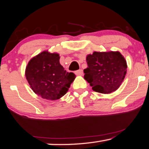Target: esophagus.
<instances>
[{
  "mask_svg": "<svg viewBox=\"0 0 149 149\" xmlns=\"http://www.w3.org/2000/svg\"><path fill=\"white\" fill-rule=\"evenodd\" d=\"M75 74H76L77 75H83V70L79 69L78 70L75 71Z\"/></svg>",
  "mask_w": 149,
  "mask_h": 149,
  "instance_id": "34e87169",
  "label": "esophagus"
}]
</instances>
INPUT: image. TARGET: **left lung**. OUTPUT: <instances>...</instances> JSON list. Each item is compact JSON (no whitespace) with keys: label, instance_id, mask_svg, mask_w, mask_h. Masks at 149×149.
<instances>
[{"label":"left lung","instance_id":"1","mask_svg":"<svg viewBox=\"0 0 149 149\" xmlns=\"http://www.w3.org/2000/svg\"><path fill=\"white\" fill-rule=\"evenodd\" d=\"M86 60L88 67L84 70V78L94 91L107 94L119 88L127 68L126 60L119 52H94Z\"/></svg>","mask_w":149,"mask_h":149}]
</instances>
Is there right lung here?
I'll return each instance as SVG.
<instances>
[{"label": "right lung", "instance_id": "right-lung-1", "mask_svg": "<svg viewBox=\"0 0 149 149\" xmlns=\"http://www.w3.org/2000/svg\"><path fill=\"white\" fill-rule=\"evenodd\" d=\"M59 54L42 52L28 63L25 77L32 90L43 99L58 100L65 95L75 78L60 64Z\"/></svg>", "mask_w": 149, "mask_h": 149}]
</instances>
